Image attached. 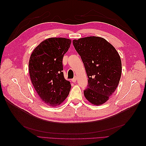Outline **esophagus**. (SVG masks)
<instances>
[{"label": "esophagus", "mask_w": 146, "mask_h": 146, "mask_svg": "<svg viewBox=\"0 0 146 146\" xmlns=\"http://www.w3.org/2000/svg\"><path fill=\"white\" fill-rule=\"evenodd\" d=\"M76 81H77V78H76V77H74V78H72V82H74V83L76 82Z\"/></svg>", "instance_id": "34e87169"}]
</instances>
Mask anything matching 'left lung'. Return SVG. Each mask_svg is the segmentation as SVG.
<instances>
[{
    "instance_id": "left-lung-1",
    "label": "left lung",
    "mask_w": 146,
    "mask_h": 146,
    "mask_svg": "<svg viewBox=\"0 0 146 146\" xmlns=\"http://www.w3.org/2000/svg\"><path fill=\"white\" fill-rule=\"evenodd\" d=\"M72 42L81 56L88 77L84 95L92 104H104L115 91L120 80V56L111 44L100 37L74 39Z\"/></svg>"
}]
</instances>
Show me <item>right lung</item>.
<instances>
[{"mask_svg":"<svg viewBox=\"0 0 146 146\" xmlns=\"http://www.w3.org/2000/svg\"><path fill=\"white\" fill-rule=\"evenodd\" d=\"M70 44L71 41L67 38H48L39 44L30 56L31 81L39 98L50 107L62 103L71 88L62 72L63 56Z\"/></svg>","mask_w":146,"mask_h":146,"instance_id":"add662e5","label":"right lung"}]
</instances>
